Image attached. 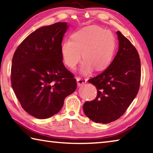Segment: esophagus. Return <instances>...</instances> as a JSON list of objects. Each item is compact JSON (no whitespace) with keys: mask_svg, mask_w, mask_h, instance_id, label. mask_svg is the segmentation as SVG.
<instances>
[{"mask_svg":"<svg viewBox=\"0 0 153 153\" xmlns=\"http://www.w3.org/2000/svg\"><path fill=\"white\" fill-rule=\"evenodd\" d=\"M77 80V86H81L82 85L85 84L87 82V79L85 78H82V77H77L76 78Z\"/></svg>","mask_w":153,"mask_h":153,"instance_id":"1","label":"esophagus"}]
</instances>
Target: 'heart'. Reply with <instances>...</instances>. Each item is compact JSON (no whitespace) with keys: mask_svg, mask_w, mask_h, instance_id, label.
I'll return each instance as SVG.
<instances>
[{"mask_svg":"<svg viewBox=\"0 0 153 153\" xmlns=\"http://www.w3.org/2000/svg\"><path fill=\"white\" fill-rule=\"evenodd\" d=\"M115 50V38L108 30L98 26H89L79 30L71 36V40L62 43L61 53L65 65L75 69L82 60L80 72L84 75L93 69H105L112 61Z\"/></svg>","mask_w":153,"mask_h":153,"instance_id":"obj_1","label":"heart"}]
</instances>
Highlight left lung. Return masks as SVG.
I'll list each match as a JSON object with an SVG mask.
<instances>
[{
    "label": "left lung",
    "instance_id": "left-lung-1",
    "mask_svg": "<svg viewBox=\"0 0 153 153\" xmlns=\"http://www.w3.org/2000/svg\"><path fill=\"white\" fill-rule=\"evenodd\" d=\"M118 52L109 66L88 80L97 89V98L86 102L83 110L96 123H108L120 118L138 94L140 59L136 48L120 31Z\"/></svg>",
    "mask_w": 153,
    "mask_h": 153
}]
</instances>
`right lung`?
<instances>
[{
    "label": "right lung",
    "mask_w": 153,
    "mask_h": 153,
    "mask_svg": "<svg viewBox=\"0 0 153 153\" xmlns=\"http://www.w3.org/2000/svg\"><path fill=\"white\" fill-rule=\"evenodd\" d=\"M68 27L59 22L39 27L20 44L12 59V88L22 108L40 120L59 113L77 88L61 53Z\"/></svg>",
    "instance_id": "obj_1"
}]
</instances>
